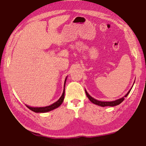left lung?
<instances>
[{
  "label": "left lung",
  "instance_id": "obj_1",
  "mask_svg": "<svg viewBox=\"0 0 146 146\" xmlns=\"http://www.w3.org/2000/svg\"><path fill=\"white\" fill-rule=\"evenodd\" d=\"M132 89V87L131 88V89ZM131 89L129 90V91L128 92V93H127L125 96H123V98H121L120 99H118L117 100H115V101H113V102H101V101L99 100H97L96 99L93 98L91 97L90 95L88 94V92H87L86 90H85V91H86V95L88 98L89 99V100L91 101L92 103H93L95 105H99L101 106V107H107V106H110V107H113V106H116V105H118L121 103L122 102H123L124 100V98H126L127 96H128V94L129 93V92H130Z\"/></svg>",
  "mask_w": 146,
  "mask_h": 146
}]
</instances>
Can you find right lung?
<instances>
[{
	"mask_svg": "<svg viewBox=\"0 0 146 146\" xmlns=\"http://www.w3.org/2000/svg\"><path fill=\"white\" fill-rule=\"evenodd\" d=\"M66 79H67V77L66 78L65 81H64V87H65V84H66ZM64 93H65V88H64V91H63L62 94V96H60V98L56 102L53 103L51 105L47 106V107H29L28 105L27 106V107L28 108H29L31 110L33 111L34 112L36 113H44V112H49V111H51L54 109H55L57 107H59V106L62 104V103L64 101Z\"/></svg>",
	"mask_w": 146,
	"mask_h": 146,
	"instance_id": "1",
	"label": "right lung"
}]
</instances>
